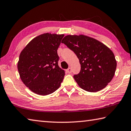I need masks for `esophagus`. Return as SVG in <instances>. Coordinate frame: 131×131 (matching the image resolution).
<instances>
[{"instance_id":"obj_1","label":"esophagus","mask_w":131,"mask_h":131,"mask_svg":"<svg viewBox=\"0 0 131 131\" xmlns=\"http://www.w3.org/2000/svg\"><path fill=\"white\" fill-rule=\"evenodd\" d=\"M67 72L68 73H69V74H71V73L72 72V70H71V68H68V69L67 70Z\"/></svg>"}]
</instances>
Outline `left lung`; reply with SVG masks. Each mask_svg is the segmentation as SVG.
<instances>
[{"instance_id": "8db88e82", "label": "left lung", "mask_w": 131, "mask_h": 131, "mask_svg": "<svg viewBox=\"0 0 131 131\" xmlns=\"http://www.w3.org/2000/svg\"><path fill=\"white\" fill-rule=\"evenodd\" d=\"M79 60L81 71L74 75L80 88L89 92L102 90L115 74L117 62L113 52L95 39L84 35H68L61 41Z\"/></svg>"}]
</instances>
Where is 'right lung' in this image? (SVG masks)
Listing matches in <instances>:
<instances>
[{
    "label": "right lung",
    "instance_id": "obj_1",
    "mask_svg": "<svg viewBox=\"0 0 131 131\" xmlns=\"http://www.w3.org/2000/svg\"><path fill=\"white\" fill-rule=\"evenodd\" d=\"M64 34L44 33L30 41L22 50L18 70L25 86L37 94L47 95L60 86L65 72L58 66L57 50Z\"/></svg>",
    "mask_w": 131,
    "mask_h": 131
}]
</instances>
